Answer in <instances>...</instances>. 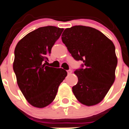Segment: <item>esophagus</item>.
<instances>
[{
    "label": "esophagus",
    "instance_id": "34e87169",
    "mask_svg": "<svg viewBox=\"0 0 129 129\" xmlns=\"http://www.w3.org/2000/svg\"><path fill=\"white\" fill-rule=\"evenodd\" d=\"M67 74H71V73L72 72V70L69 69V70H67Z\"/></svg>",
    "mask_w": 129,
    "mask_h": 129
}]
</instances>
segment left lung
I'll return each mask as SVG.
<instances>
[{
	"instance_id": "1",
	"label": "left lung",
	"mask_w": 129,
	"mask_h": 129,
	"mask_svg": "<svg viewBox=\"0 0 129 129\" xmlns=\"http://www.w3.org/2000/svg\"><path fill=\"white\" fill-rule=\"evenodd\" d=\"M62 40L74 58L83 62L84 69L74 71L78 82L72 87L74 94L84 105L98 104L115 79L117 57L114 44L101 31L84 26L66 29Z\"/></svg>"
}]
</instances>
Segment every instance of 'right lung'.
Listing matches in <instances>:
<instances>
[{
    "label": "right lung",
    "instance_id": "obj_1",
    "mask_svg": "<svg viewBox=\"0 0 129 129\" xmlns=\"http://www.w3.org/2000/svg\"><path fill=\"white\" fill-rule=\"evenodd\" d=\"M63 31L53 26L39 27L23 37L15 48L13 69L17 85L34 107L42 108L50 104L67 76L66 70L46 66L44 63Z\"/></svg>",
    "mask_w": 129,
    "mask_h": 129
}]
</instances>
